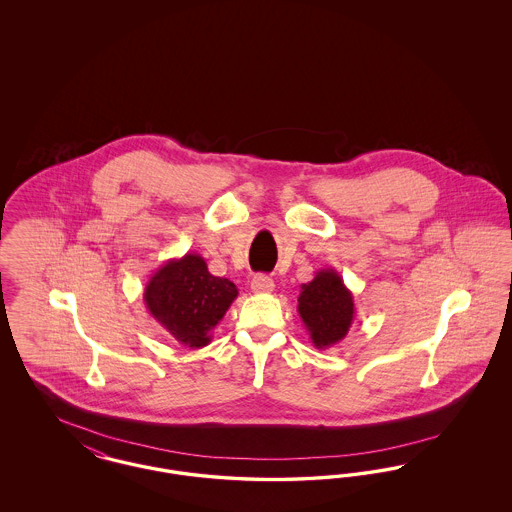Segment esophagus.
I'll list each match as a JSON object with an SVG mask.
<instances>
[{"instance_id":"esophagus-1","label":"esophagus","mask_w":512,"mask_h":512,"mask_svg":"<svg viewBox=\"0 0 512 512\" xmlns=\"http://www.w3.org/2000/svg\"><path fill=\"white\" fill-rule=\"evenodd\" d=\"M251 290L255 293H270L274 290V282H272V278H268L265 274H257L251 280Z\"/></svg>"}]
</instances>
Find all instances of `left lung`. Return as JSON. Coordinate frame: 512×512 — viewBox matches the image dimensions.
<instances>
[{
  "label": "left lung",
  "mask_w": 512,
  "mask_h": 512,
  "mask_svg": "<svg viewBox=\"0 0 512 512\" xmlns=\"http://www.w3.org/2000/svg\"><path fill=\"white\" fill-rule=\"evenodd\" d=\"M297 313L313 345L328 349L347 336L355 320L353 293L334 268H322L311 282L301 286Z\"/></svg>",
  "instance_id": "1"
}]
</instances>
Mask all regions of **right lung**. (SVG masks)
Segmentation results:
<instances>
[{"mask_svg":"<svg viewBox=\"0 0 512 512\" xmlns=\"http://www.w3.org/2000/svg\"><path fill=\"white\" fill-rule=\"evenodd\" d=\"M238 288L228 278L213 276L197 253L169 259L157 268L144 290V303L174 340L199 349L211 343L219 324Z\"/></svg>","mask_w":512,"mask_h":512,"instance_id":"obj_1","label":"right lung"}]
</instances>
